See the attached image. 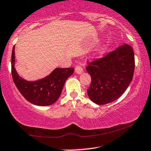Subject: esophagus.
Listing matches in <instances>:
<instances>
[{"instance_id":"obj_1","label":"esophagus","mask_w":151,"mask_h":151,"mask_svg":"<svg viewBox=\"0 0 151 151\" xmlns=\"http://www.w3.org/2000/svg\"><path fill=\"white\" fill-rule=\"evenodd\" d=\"M82 72H83L82 68H81L80 65H77V66H76V68H75V72H76V73L79 74L82 73Z\"/></svg>"}]
</instances>
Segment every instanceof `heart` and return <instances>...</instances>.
I'll use <instances>...</instances> for the list:
<instances>
[{
	"instance_id": "b5f03b06",
	"label": "heart",
	"mask_w": 151,
	"mask_h": 151,
	"mask_svg": "<svg viewBox=\"0 0 151 151\" xmlns=\"http://www.w3.org/2000/svg\"><path fill=\"white\" fill-rule=\"evenodd\" d=\"M112 46V42L111 41H107L106 43H105L103 46H101L99 49H98L97 52H96V55H102V54L106 52Z\"/></svg>"
}]
</instances>
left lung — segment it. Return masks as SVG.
<instances>
[{
    "mask_svg": "<svg viewBox=\"0 0 151 151\" xmlns=\"http://www.w3.org/2000/svg\"><path fill=\"white\" fill-rule=\"evenodd\" d=\"M88 64L86 69L91 77L88 97L98 105L108 104L120 97L132 80L135 67L133 49L124 43Z\"/></svg>",
    "mask_w": 151,
    "mask_h": 151,
    "instance_id": "1",
    "label": "left lung"
}]
</instances>
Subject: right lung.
I'll use <instances>...</instances> for the list:
<instances>
[{
	"label": "right lung",
	"instance_id": "right-lung-1",
	"mask_svg": "<svg viewBox=\"0 0 151 151\" xmlns=\"http://www.w3.org/2000/svg\"><path fill=\"white\" fill-rule=\"evenodd\" d=\"M14 46L11 57L13 81L27 101L39 106L53 104L59 99L65 81L74 72L73 68H56L47 77L37 81H29L22 79L14 68Z\"/></svg>",
	"mask_w": 151,
	"mask_h": 151
}]
</instances>
